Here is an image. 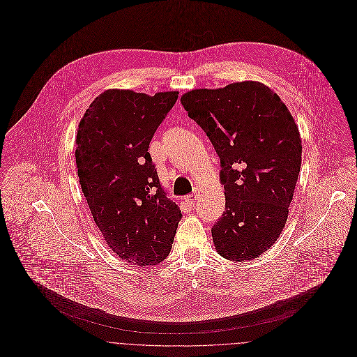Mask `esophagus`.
<instances>
[{"label": "esophagus", "mask_w": 357, "mask_h": 357, "mask_svg": "<svg viewBox=\"0 0 357 357\" xmlns=\"http://www.w3.org/2000/svg\"><path fill=\"white\" fill-rule=\"evenodd\" d=\"M197 198H198V194H197V192H194V194L188 195V197L185 198V201H187L190 204H194L197 202Z\"/></svg>", "instance_id": "obj_1"}]
</instances>
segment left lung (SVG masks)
<instances>
[{"label":"left lung","mask_w":357,"mask_h":357,"mask_svg":"<svg viewBox=\"0 0 357 357\" xmlns=\"http://www.w3.org/2000/svg\"><path fill=\"white\" fill-rule=\"evenodd\" d=\"M181 104L221 163L225 211L211 228L214 246L231 261L257 258L287 221L301 167L298 128L280 98L255 81L195 89Z\"/></svg>","instance_id":"1"}]
</instances>
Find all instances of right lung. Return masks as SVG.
<instances>
[{
  "label": "right lung",
  "mask_w": 357,
  "mask_h": 357,
  "mask_svg": "<svg viewBox=\"0 0 357 357\" xmlns=\"http://www.w3.org/2000/svg\"><path fill=\"white\" fill-rule=\"evenodd\" d=\"M178 92L155 96L109 89L78 125L79 184L108 248L132 265L170 253L181 210L162 191L150 143Z\"/></svg>",
  "instance_id": "right-lung-1"
}]
</instances>
